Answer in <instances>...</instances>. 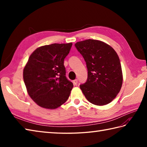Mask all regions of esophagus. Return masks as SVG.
<instances>
[{"label": "esophagus", "instance_id": "esophagus-1", "mask_svg": "<svg viewBox=\"0 0 147 147\" xmlns=\"http://www.w3.org/2000/svg\"><path fill=\"white\" fill-rule=\"evenodd\" d=\"M73 84H74V85L77 86V85H78V80H74V81H73Z\"/></svg>", "mask_w": 147, "mask_h": 147}]
</instances>
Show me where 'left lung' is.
Listing matches in <instances>:
<instances>
[{
  "instance_id": "8db88e82",
  "label": "left lung",
  "mask_w": 147,
  "mask_h": 147,
  "mask_svg": "<svg viewBox=\"0 0 147 147\" xmlns=\"http://www.w3.org/2000/svg\"><path fill=\"white\" fill-rule=\"evenodd\" d=\"M74 45L85 59L88 69L86 82L80 86L83 93L93 104H108L120 92L123 84L121 65L116 52L96 40H86Z\"/></svg>"
}]
</instances>
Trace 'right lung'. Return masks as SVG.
Segmentation results:
<instances>
[{
	"label": "right lung",
	"mask_w": 147,
	"mask_h": 147,
	"mask_svg": "<svg viewBox=\"0 0 147 147\" xmlns=\"http://www.w3.org/2000/svg\"><path fill=\"white\" fill-rule=\"evenodd\" d=\"M73 43H53L37 48L23 70L28 93L37 105L55 109L67 101L73 84L65 76L64 61Z\"/></svg>",
	"instance_id": "add662e5"
}]
</instances>
